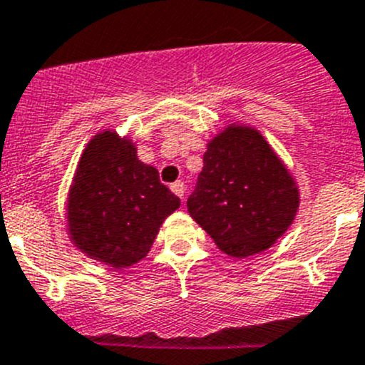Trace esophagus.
<instances>
[{"label":"esophagus","instance_id":"34e87169","mask_svg":"<svg viewBox=\"0 0 365 365\" xmlns=\"http://www.w3.org/2000/svg\"><path fill=\"white\" fill-rule=\"evenodd\" d=\"M170 190H172L173 193H175L177 197H180V199H185V182L182 180H175L172 186H170Z\"/></svg>","mask_w":365,"mask_h":365}]
</instances>
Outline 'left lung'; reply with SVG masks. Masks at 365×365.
<instances>
[{"instance_id":"left-lung-1","label":"left lung","mask_w":365,"mask_h":365,"mask_svg":"<svg viewBox=\"0 0 365 365\" xmlns=\"http://www.w3.org/2000/svg\"><path fill=\"white\" fill-rule=\"evenodd\" d=\"M299 186L275 150L253 126L220 130L205 153V166L188 213L220 252L244 259L272 248L299 212Z\"/></svg>"}]
</instances>
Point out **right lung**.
<instances>
[{
  "label": "right lung",
  "instance_id": "obj_1",
  "mask_svg": "<svg viewBox=\"0 0 365 365\" xmlns=\"http://www.w3.org/2000/svg\"><path fill=\"white\" fill-rule=\"evenodd\" d=\"M180 199L159 172L137 159L135 143L112 130L88 141L66 199L73 246L90 259L123 269L148 255L165 219Z\"/></svg>",
  "mask_w": 365,
  "mask_h": 365
}]
</instances>
